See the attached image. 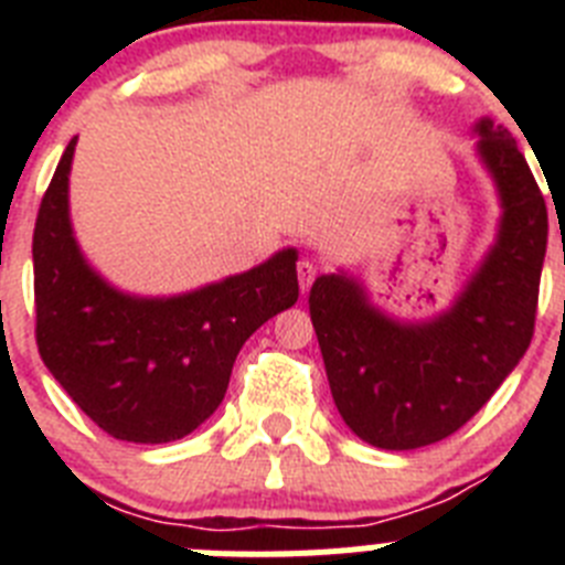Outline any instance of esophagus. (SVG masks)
Here are the masks:
<instances>
[{
    "mask_svg": "<svg viewBox=\"0 0 565 565\" xmlns=\"http://www.w3.org/2000/svg\"><path fill=\"white\" fill-rule=\"evenodd\" d=\"M297 277H299V288H302V294H308V288H311L313 277H317V266H313L311 259H299V263H297Z\"/></svg>",
    "mask_w": 565,
    "mask_h": 565,
    "instance_id": "1",
    "label": "esophagus"
}]
</instances>
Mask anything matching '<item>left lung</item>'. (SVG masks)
I'll return each mask as SVG.
<instances>
[{
  "label": "left lung",
  "instance_id": "left-lung-1",
  "mask_svg": "<svg viewBox=\"0 0 565 565\" xmlns=\"http://www.w3.org/2000/svg\"><path fill=\"white\" fill-rule=\"evenodd\" d=\"M476 135L501 221L447 311L402 322L344 271L311 286V322L339 416L379 450H418L452 436L515 371L535 333L546 203L507 129L481 118Z\"/></svg>",
  "mask_w": 565,
  "mask_h": 565
}]
</instances>
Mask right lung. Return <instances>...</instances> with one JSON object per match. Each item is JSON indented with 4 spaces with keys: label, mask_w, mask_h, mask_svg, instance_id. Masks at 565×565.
Here are the masks:
<instances>
[{
    "label": "right lung",
    "mask_w": 565,
    "mask_h": 565,
    "mask_svg": "<svg viewBox=\"0 0 565 565\" xmlns=\"http://www.w3.org/2000/svg\"><path fill=\"white\" fill-rule=\"evenodd\" d=\"M67 143L33 232L36 342L67 396L113 438L167 444L226 396L239 348L297 302V248L172 297H138L89 266L70 223Z\"/></svg>",
    "instance_id": "1"
}]
</instances>
